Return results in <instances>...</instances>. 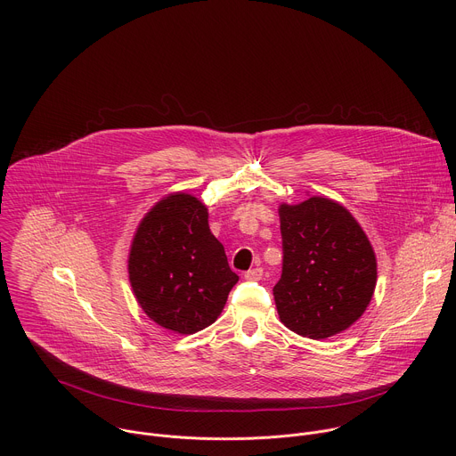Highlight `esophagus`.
Segmentation results:
<instances>
[{"label": "esophagus", "mask_w": 456, "mask_h": 456, "mask_svg": "<svg viewBox=\"0 0 456 456\" xmlns=\"http://www.w3.org/2000/svg\"><path fill=\"white\" fill-rule=\"evenodd\" d=\"M262 276H264V269H259V267L250 269V271H247V273L243 274V278H245L247 281H257V280H262Z\"/></svg>", "instance_id": "34e87169"}]
</instances>
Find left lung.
<instances>
[{
	"label": "left lung",
	"instance_id": "8db88e82",
	"mask_svg": "<svg viewBox=\"0 0 456 456\" xmlns=\"http://www.w3.org/2000/svg\"><path fill=\"white\" fill-rule=\"evenodd\" d=\"M283 271L274 287L281 322L310 339H327L364 314L377 283L373 247L346 208L310 197L280 206Z\"/></svg>",
	"mask_w": 456,
	"mask_h": 456
}]
</instances>
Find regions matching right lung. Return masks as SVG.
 I'll return each mask as SVG.
<instances>
[{
    "label": "right lung",
    "mask_w": 456,
    "mask_h": 456,
    "mask_svg": "<svg viewBox=\"0 0 456 456\" xmlns=\"http://www.w3.org/2000/svg\"><path fill=\"white\" fill-rule=\"evenodd\" d=\"M208 218L192 194L171 192L141 220L129 248L127 274L139 305L176 334L213 324L238 281Z\"/></svg>",
    "instance_id": "obj_1"
}]
</instances>
